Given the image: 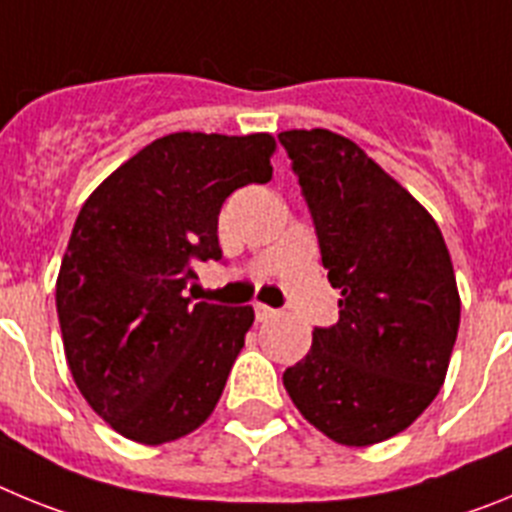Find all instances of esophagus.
<instances>
[{"label": "esophagus", "instance_id": "34e87169", "mask_svg": "<svg viewBox=\"0 0 512 512\" xmlns=\"http://www.w3.org/2000/svg\"><path fill=\"white\" fill-rule=\"evenodd\" d=\"M253 310H256V320H261V323H266V320H271L274 315H277V310H274V307L261 305V302H256V305H253Z\"/></svg>", "mask_w": 512, "mask_h": 512}]
</instances>
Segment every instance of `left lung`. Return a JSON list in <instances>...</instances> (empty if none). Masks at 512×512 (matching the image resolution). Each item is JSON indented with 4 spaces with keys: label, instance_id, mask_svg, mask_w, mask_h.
Listing matches in <instances>:
<instances>
[{
    "label": "left lung",
    "instance_id": "obj_1",
    "mask_svg": "<svg viewBox=\"0 0 512 512\" xmlns=\"http://www.w3.org/2000/svg\"><path fill=\"white\" fill-rule=\"evenodd\" d=\"M341 318L312 330L284 387L307 423L341 446L405 431L441 390L461 300L431 212L354 140L284 130Z\"/></svg>",
    "mask_w": 512,
    "mask_h": 512
}]
</instances>
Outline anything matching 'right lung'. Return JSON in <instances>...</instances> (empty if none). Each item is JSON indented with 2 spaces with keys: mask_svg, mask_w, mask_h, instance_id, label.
I'll use <instances>...</instances> for the list:
<instances>
[{
  "mask_svg": "<svg viewBox=\"0 0 512 512\" xmlns=\"http://www.w3.org/2000/svg\"><path fill=\"white\" fill-rule=\"evenodd\" d=\"M269 133H171L112 171L81 207L63 253L56 310L74 382L130 441L158 446L212 415L253 307L192 302V261L223 259L217 215L266 184Z\"/></svg>",
  "mask_w": 512,
  "mask_h": 512,
  "instance_id": "right-lung-1",
  "label": "right lung"
}]
</instances>
